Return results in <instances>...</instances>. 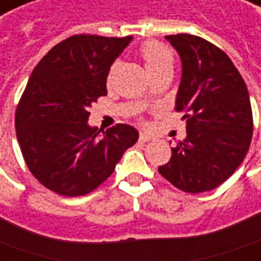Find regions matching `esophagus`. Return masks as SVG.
<instances>
[{
  "mask_svg": "<svg viewBox=\"0 0 261 261\" xmlns=\"http://www.w3.org/2000/svg\"><path fill=\"white\" fill-rule=\"evenodd\" d=\"M152 139V134H149V133H146V131H142V133H140V140H142V142H150Z\"/></svg>",
  "mask_w": 261,
  "mask_h": 261,
  "instance_id": "obj_1",
  "label": "esophagus"
}]
</instances>
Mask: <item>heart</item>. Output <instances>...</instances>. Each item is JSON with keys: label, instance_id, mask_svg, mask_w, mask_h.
Returning a JSON list of instances; mask_svg holds the SVG:
<instances>
[{"label": "heart", "instance_id": "1", "mask_svg": "<svg viewBox=\"0 0 261 261\" xmlns=\"http://www.w3.org/2000/svg\"><path fill=\"white\" fill-rule=\"evenodd\" d=\"M142 58L144 67L147 70V73L152 74L161 70H172V64H174V57L172 52L169 51L165 45L159 42H146L142 46ZM152 99L150 95H146V102H149Z\"/></svg>", "mask_w": 261, "mask_h": 261}]
</instances>
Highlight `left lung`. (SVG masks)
Masks as SVG:
<instances>
[{
	"instance_id": "obj_1",
	"label": "left lung",
	"mask_w": 261,
	"mask_h": 261,
	"mask_svg": "<svg viewBox=\"0 0 261 261\" xmlns=\"http://www.w3.org/2000/svg\"><path fill=\"white\" fill-rule=\"evenodd\" d=\"M181 58L175 109L187 119V137L172 147L159 174L197 194L219 187L241 165L253 136L247 86L229 57L198 36H165Z\"/></svg>"
}]
</instances>
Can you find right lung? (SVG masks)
<instances>
[{"label":"right lung","instance_id":"right-lung-1","mask_svg":"<svg viewBox=\"0 0 261 261\" xmlns=\"http://www.w3.org/2000/svg\"><path fill=\"white\" fill-rule=\"evenodd\" d=\"M133 36L74 35L35 67L16 111V134L33 176L51 191L77 197L108 178L139 131L90 127L89 108L107 92L111 65Z\"/></svg>","mask_w":261,"mask_h":261}]
</instances>
